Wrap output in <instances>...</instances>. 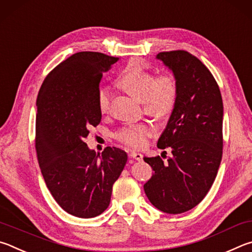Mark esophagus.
<instances>
[{
	"label": "esophagus",
	"instance_id": "1",
	"mask_svg": "<svg viewBox=\"0 0 252 252\" xmlns=\"http://www.w3.org/2000/svg\"><path fill=\"white\" fill-rule=\"evenodd\" d=\"M131 158H134L135 160H143V155L140 153H137V152H131L130 155H129Z\"/></svg>",
	"mask_w": 252,
	"mask_h": 252
}]
</instances>
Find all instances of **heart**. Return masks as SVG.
Segmentation results:
<instances>
[{"label":"heart","mask_w":252,"mask_h":252,"mask_svg":"<svg viewBox=\"0 0 252 252\" xmlns=\"http://www.w3.org/2000/svg\"><path fill=\"white\" fill-rule=\"evenodd\" d=\"M117 85L127 94L142 101L144 112L151 116L162 118L173 112L178 98V84L171 73L156 75L137 61L124 68L116 79ZM110 105V93L100 88L97 94V106L100 114H107ZM155 131L151 122H143L122 127L115 134L119 143L131 148H143Z\"/></svg>","instance_id":"heart-1"}]
</instances>
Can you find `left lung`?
<instances>
[{
	"instance_id": "1",
	"label": "left lung",
	"mask_w": 252,
	"mask_h": 252,
	"mask_svg": "<svg viewBox=\"0 0 252 252\" xmlns=\"http://www.w3.org/2000/svg\"><path fill=\"white\" fill-rule=\"evenodd\" d=\"M157 59L173 70L178 98L157 147L173 157H145L155 171L144 185L149 201L166 214L192 209L213 186L222 158L223 105L213 74L183 50L160 52ZM165 155L164 156L163 154Z\"/></svg>"
}]
</instances>
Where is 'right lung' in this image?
<instances>
[{"label":"right lung","instance_id":"add662e5","mask_svg":"<svg viewBox=\"0 0 252 252\" xmlns=\"http://www.w3.org/2000/svg\"><path fill=\"white\" fill-rule=\"evenodd\" d=\"M118 57L78 52L48 73L38 92L35 149L45 184L62 208L78 218L107 209L127 154L106 147L99 157L85 138L100 123L97 94L103 73Z\"/></svg>","mask_w":252,"mask_h":252}]
</instances>
